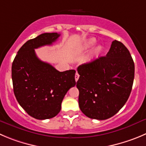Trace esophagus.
Returning a JSON list of instances; mask_svg holds the SVG:
<instances>
[{
	"mask_svg": "<svg viewBox=\"0 0 146 146\" xmlns=\"http://www.w3.org/2000/svg\"><path fill=\"white\" fill-rule=\"evenodd\" d=\"M79 77H80V75H79V74H78V73H77V72H76L75 77H74V78H75V81L76 82H77V80H79Z\"/></svg>",
	"mask_w": 146,
	"mask_h": 146,
	"instance_id": "obj_1",
	"label": "esophagus"
}]
</instances>
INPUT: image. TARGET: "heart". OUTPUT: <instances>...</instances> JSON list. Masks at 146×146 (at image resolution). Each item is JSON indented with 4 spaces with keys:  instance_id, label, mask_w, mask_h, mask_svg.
Segmentation results:
<instances>
[{
    "instance_id": "obj_1",
    "label": "heart",
    "mask_w": 146,
    "mask_h": 146,
    "mask_svg": "<svg viewBox=\"0 0 146 146\" xmlns=\"http://www.w3.org/2000/svg\"><path fill=\"white\" fill-rule=\"evenodd\" d=\"M96 42V40L95 38H90V39L87 40V41H84L81 46L78 48V51H82L84 50H87L88 48H90ZM102 51V47L101 46H97L95 49L93 50L92 53V56H98L100 54V53Z\"/></svg>"
}]
</instances>
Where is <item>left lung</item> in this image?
I'll return each instance as SVG.
<instances>
[{"mask_svg": "<svg viewBox=\"0 0 146 146\" xmlns=\"http://www.w3.org/2000/svg\"><path fill=\"white\" fill-rule=\"evenodd\" d=\"M79 106L87 117L106 120L125 104L131 92L135 65L125 46L113 41L105 56L77 68Z\"/></svg>", "mask_w": 146, "mask_h": 146, "instance_id": "1", "label": "left lung"}]
</instances>
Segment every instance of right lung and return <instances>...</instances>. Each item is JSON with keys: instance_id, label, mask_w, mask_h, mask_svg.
I'll list each match as a JSON object with an SVG mask.
<instances>
[{"instance_id": "obj_1", "label": "right lung", "mask_w": 146, "mask_h": 146, "mask_svg": "<svg viewBox=\"0 0 146 146\" xmlns=\"http://www.w3.org/2000/svg\"><path fill=\"white\" fill-rule=\"evenodd\" d=\"M60 34L44 33L26 41L12 64L13 92L19 105L38 120L52 118L60 112L62 102L76 84L75 70L59 72L37 57L35 48L51 45Z\"/></svg>"}]
</instances>
